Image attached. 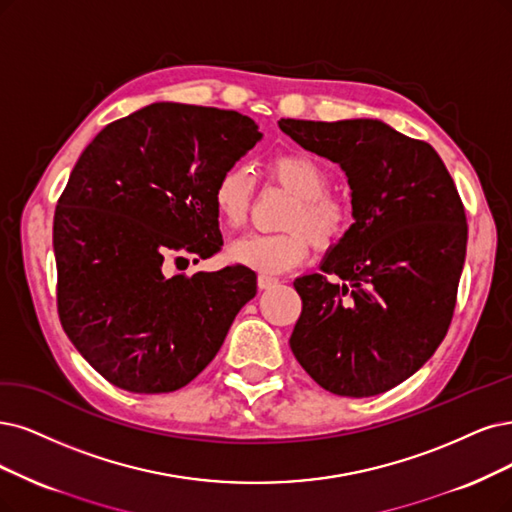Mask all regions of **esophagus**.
<instances>
[{
  "label": "esophagus",
  "mask_w": 512,
  "mask_h": 512,
  "mask_svg": "<svg viewBox=\"0 0 512 512\" xmlns=\"http://www.w3.org/2000/svg\"><path fill=\"white\" fill-rule=\"evenodd\" d=\"M276 278H272V276H266V274H259L257 276V287L261 289V291H268V289H272L274 285H276Z\"/></svg>",
  "instance_id": "esophagus-1"
}]
</instances>
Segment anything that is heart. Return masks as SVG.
Instances as JSON below:
<instances>
[{"instance_id": "heart-1", "label": "heart", "mask_w": 512, "mask_h": 512, "mask_svg": "<svg viewBox=\"0 0 512 512\" xmlns=\"http://www.w3.org/2000/svg\"><path fill=\"white\" fill-rule=\"evenodd\" d=\"M270 175L297 202L285 217L289 232L255 234L236 240L227 249V259L259 274H285L310 255L312 242L318 249H333L354 225V211L348 202L329 194L331 175L316 160L304 154H285L268 164ZM255 183L249 168L236 164L225 170L213 189L217 219L227 230H240L249 221Z\"/></svg>"}]
</instances>
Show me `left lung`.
<instances>
[{
	"instance_id": "1",
	"label": "left lung",
	"mask_w": 512,
	"mask_h": 512,
	"mask_svg": "<svg viewBox=\"0 0 512 512\" xmlns=\"http://www.w3.org/2000/svg\"><path fill=\"white\" fill-rule=\"evenodd\" d=\"M278 126L339 164L354 211L350 234L327 251L320 274L293 282L304 308L291 350L333 394L386 392L418 371L449 329L468 240L458 189L432 145L382 120L282 118Z\"/></svg>"
}]
</instances>
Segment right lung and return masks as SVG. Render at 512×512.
Wrapping results in <instances>:
<instances>
[{
	"label": "right lung",
	"instance_id": "1",
	"mask_svg": "<svg viewBox=\"0 0 512 512\" xmlns=\"http://www.w3.org/2000/svg\"><path fill=\"white\" fill-rule=\"evenodd\" d=\"M261 137L238 111L151 103L107 124L75 162L54 213L56 301L71 344L113 386L183 388L257 295L244 266H166L221 249L213 189Z\"/></svg>",
	"mask_w": 512,
	"mask_h": 512
}]
</instances>
